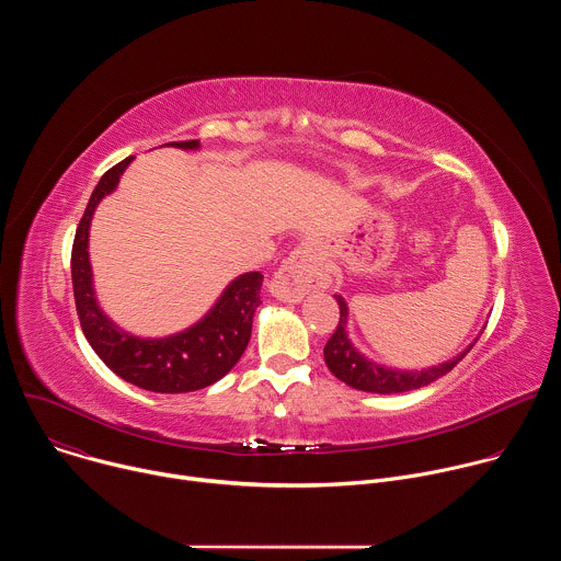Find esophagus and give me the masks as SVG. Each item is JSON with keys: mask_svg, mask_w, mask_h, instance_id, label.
I'll return each mask as SVG.
<instances>
[{"mask_svg": "<svg viewBox=\"0 0 561 561\" xmlns=\"http://www.w3.org/2000/svg\"><path fill=\"white\" fill-rule=\"evenodd\" d=\"M327 257L314 242H301L279 266L271 282L273 297L282 301H299L310 290L327 288Z\"/></svg>", "mask_w": 561, "mask_h": 561, "instance_id": "1", "label": "esophagus"}]
</instances>
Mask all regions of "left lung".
<instances>
[{"label": "left lung", "instance_id": "obj_1", "mask_svg": "<svg viewBox=\"0 0 561 561\" xmlns=\"http://www.w3.org/2000/svg\"><path fill=\"white\" fill-rule=\"evenodd\" d=\"M337 304H340V324L333 333V337L327 342L324 346V359L329 370L342 379L344 383H348L351 388L364 390V392H379V394H392V392H407V390H415L422 386H428L431 381H435L437 377L450 373L463 357L466 353L474 346V342L461 351L457 357L439 364V366H431L424 370H399V368H388L383 364H377L368 357H364L353 342L348 340L346 333V324H348V306L344 301L342 295H335Z\"/></svg>", "mask_w": 561, "mask_h": 561}]
</instances>
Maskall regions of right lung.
<instances>
[{"label": "right lung", "mask_w": 561, "mask_h": 561, "mask_svg": "<svg viewBox=\"0 0 561 561\" xmlns=\"http://www.w3.org/2000/svg\"><path fill=\"white\" fill-rule=\"evenodd\" d=\"M167 146L197 150L199 139L171 141ZM130 162L133 157H126L102 175L75 232L70 275L79 324L100 359L122 379L152 392L199 390L221 379L244 355L253 331V314L262 304L260 290L264 275L244 273L234 277L199 322L182 333L144 340L122 331L100 308L95 297L89 228L98 204L117 188Z\"/></svg>", "instance_id": "1"}]
</instances>
